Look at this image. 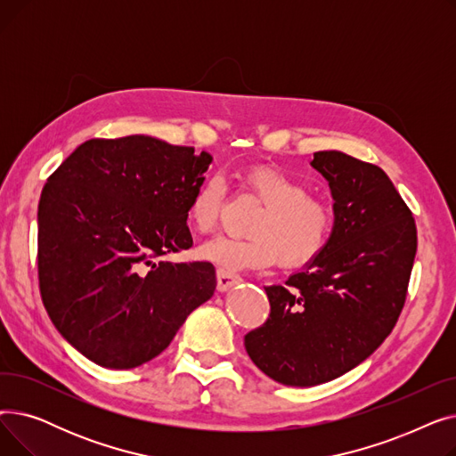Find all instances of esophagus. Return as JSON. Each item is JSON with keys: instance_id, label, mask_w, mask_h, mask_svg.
<instances>
[{"instance_id": "obj_1", "label": "esophagus", "mask_w": 456, "mask_h": 456, "mask_svg": "<svg viewBox=\"0 0 456 456\" xmlns=\"http://www.w3.org/2000/svg\"><path fill=\"white\" fill-rule=\"evenodd\" d=\"M216 281H218V284H216V289H218V292H227V290L232 289L234 284L240 282L242 279L238 277V275H232V273L218 270V272H216Z\"/></svg>"}]
</instances>
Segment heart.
<instances>
[{
  "mask_svg": "<svg viewBox=\"0 0 456 456\" xmlns=\"http://www.w3.org/2000/svg\"><path fill=\"white\" fill-rule=\"evenodd\" d=\"M244 184L265 205L249 229L251 236H214L200 246L201 260L234 273L268 268L277 260L286 268H297L325 251L334 232V212L325 201L310 196L306 184L270 166L249 167ZM224 198V179H205L190 198L188 224L200 232L210 231L218 222Z\"/></svg>",
  "mask_w": 456,
  "mask_h": 456,
  "instance_id": "obj_1",
  "label": "heart"
}]
</instances>
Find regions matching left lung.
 Here are the masks:
<instances>
[{
	"mask_svg": "<svg viewBox=\"0 0 456 456\" xmlns=\"http://www.w3.org/2000/svg\"><path fill=\"white\" fill-rule=\"evenodd\" d=\"M310 166L330 188L332 238L284 286H265L270 318L244 338L262 373L301 388L351 371L387 340L418 248L412 212L379 166L337 150Z\"/></svg>",
	"mask_w": 456,
	"mask_h": 456,
	"instance_id": "1",
	"label": "left lung"
}]
</instances>
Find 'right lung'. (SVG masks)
I'll return each instance as SVG.
<instances>
[{
	"instance_id": "add662e5",
	"label": "right lung",
	"mask_w": 456,
	"mask_h": 456,
	"mask_svg": "<svg viewBox=\"0 0 456 456\" xmlns=\"http://www.w3.org/2000/svg\"><path fill=\"white\" fill-rule=\"evenodd\" d=\"M207 151L148 134L92 138L47 179L38 203V281L62 338L88 361L131 370L160 354L216 290L191 248L186 208Z\"/></svg>"
}]
</instances>
